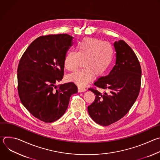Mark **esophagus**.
<instances>
[{
	"instance_id": "obj_1",
	"label": "esophagus",
	"mask_w": 160,
	"mask_h": 160,
	"mask_svg": "<svg viewBox=\"0 0 160 160\" xmlns=\"http://www.w3.org/2000/svg\"><path fill=\"white\" fill-rule=\"evenodd\" d=\"M85 90H86V88L85 87H78V92H85Z\"/></svg>"
}]
</instances>
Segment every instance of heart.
<instances>
[{"mask_svg":"<svg viewBox=\"0 0 160 160\" xmlns=\"http://www.w3.org/2000/svg\"><path fill=\"white\" fill-rule=\"evenodd\" d=\"M77 52H68L64 57V65L66 70L75 71L81 61L83 69L70 74L67 80L80 87H83L92 80L94 76L101 77L110 68L114 59L112 45L98 38L88 37L77 45Z\"/></svg>","mask_w":160,"mask_h":160,"instance_id":"1","label":"heart"}]
</instances>
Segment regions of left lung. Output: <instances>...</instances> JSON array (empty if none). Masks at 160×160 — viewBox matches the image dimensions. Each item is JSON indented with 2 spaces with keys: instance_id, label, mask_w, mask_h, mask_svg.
Instances as JSON below:
<instances>
[{
  "instance_id": "left-lung-1",
  "label": "left lung",
  "mask_w": 160,
  "mask_h": 160,
  "mask_svg": "<svg viewBox=\"0 0 160 160\" xmlns=\"http://www.w3.org/2000/svg\"><path fill=\"white\" fill-rule=\"evenodd\" d=\"M116 64L109 75L94 83L88 90L96 94L88 106L89 115L97 123L108 126L122 118L138 98L141 90V67L136 54L123 40L114 43ZM96 87L105 90L101 94Z\"/></svg>"
}]
</instances>
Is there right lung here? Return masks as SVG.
<instances>
[{"label": "right lung", "mask_w": 160, "mask_h": 160, "mask_svg": "<svg viewBox=\"0 0 160 160\" xmlns=\"http://www.w3.org/2000/svg\"><path fill=\"white\" fill-rule=\"evenodd\" d=\"M68 34L40 36L22 55L18 67V91L21 103L32 115L51 123L65 112L72 95L77 92L73 82L56 86L64 75V60L72 46Z\"/></svg>", "instance_id": "obj_1"}]
</instances>
